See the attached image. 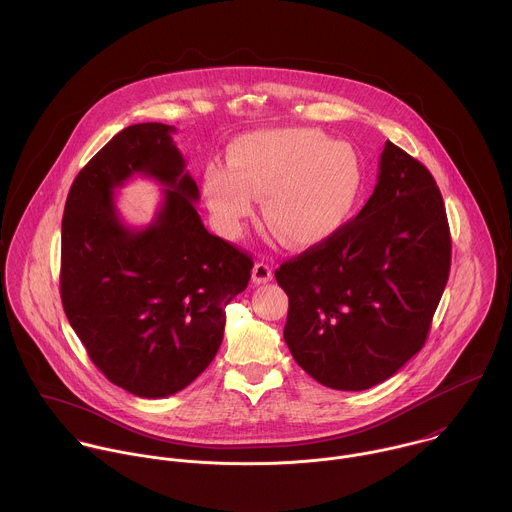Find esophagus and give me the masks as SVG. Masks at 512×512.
<instances>
[{
	"mask_svg": "<svg viewBox=\"0 0 512 512\" xmlns=\"http://www.w3.org/2000/svg\"><path fill=\"white\" fill-rule=\"evenodd\" d=\"M272 278H274V270H272L268 264H264V262L254 264V270H252V282H254L256 286H260V284H268Z\"/></svg>",
	"mask_w": 512,
	"mask_h": 512,
	"instance_id": "1",
	"label": "esophagus"
}]
</instances>
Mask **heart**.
Instances as JSON below:
<instances>
[{
  "label": "heart",
  "mask_w": 512,
  "mask_h": 512,
  "mask_svg": "<svg viewBox=\"0 0 512 512\" xmlns=\"http://www.w3.org/2000/svg\"><path fill=\"white\" fill-rule=\"evenodd\" d=\"M361 191L355 149L311 128L242 136L230 146V167L211 163L203 175L207 205L224 234L236 236L256 197H264L266 226L290 248H311L337 234Z\"/></svg>",
  "instance_id": "1"
}]
</instances>
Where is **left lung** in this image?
<instances>
[{"label": "left lung", "mask_w": 512, "mask_h": 512, "mask_svg": "<svg viewBox=\"0 0 512 512\" xmlns=\"http://www.w3.org/2000/svg\"><path fill=\"white\" fill-rule=\"evenodd\" d=\"M449 266L432 173L386 142L363 211L276 270L290 297L284 339L295 363L335 390L384 382L424 347Z\"/></svg>", "instance_id": "1"}]
</instances>
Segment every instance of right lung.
Segmentation results:
<instances>
[{"mask_svg":"<svg viewBox=\"0 0 512 512\" xmlns=\"http://www.w3.org/2000/svg\"><path fill=\"white\" fill-rule=\"evenodd\" d=\"M173 126L116 134L76 175L61 242V299L90 361L140 398L189 386L215 359L224 307L246 290L252 258L211 234ZM134 174L159 180L164 203L146 229L124 225L113 193Z\"/></svg>","mask_w":512,"mask_h":512,"instance_id":"obj_1","label":"right lung"}]
</instances>
